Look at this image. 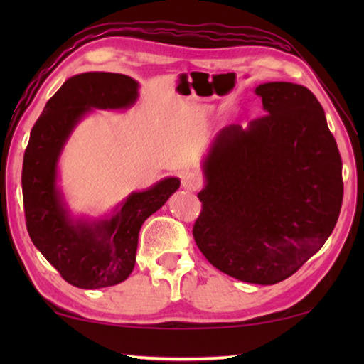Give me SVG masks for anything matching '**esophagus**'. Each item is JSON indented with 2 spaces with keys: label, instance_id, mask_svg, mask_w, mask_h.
Listing matches in <instances>:
<instances>
[{
  "label": "esophagus",
  "instance_id": "34e87169",
  "mask_svg": "<svg viewBox=\"0 0 364 364\" xmlns=\"http://www.w3.org/2000/svg\"><path fill=\"white\" fill-rule=\"evenodd\" d=\"M202 180L197 173H193V171H186V173L181 175V186L188 191H196L197 188H200Z\"/></svg>",
  "mask_w": 364,
  "mask_h": 364
}]
</instances>
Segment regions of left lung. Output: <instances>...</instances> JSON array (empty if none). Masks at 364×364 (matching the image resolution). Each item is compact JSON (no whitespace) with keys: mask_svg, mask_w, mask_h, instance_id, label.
<instances>
[{"mask_svg":"<svg viewBox=\"0 0 364 364\" xmlns=\"http://www.w3.org/2000/svg\"><path fill=\"white\" fill-rule=\"evenodd\" d=\"M255 95L267 115L221 128L202 162L193 234L215 268L268 286L328 241L342 207V159L310 90L269 82Z\"/></svg>","mask_w":364,"mask_h":364,"instance_id":"left-lung-1","label":"left lung"}]
</instances>
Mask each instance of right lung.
<instances>
[{"instance_id": "add662e5", "label": "right lung", "mask_w": 364, "mask_h": 364, "mask_svg": "<svg viewBox=\"0 0 364 364\" xmlns=\"http://www.w3.org/2000/svg\"><path fill=\"white\" fill-rule=\"evenodd\" d=\"M139 83L128 75L86 72L67 80L46 102L23 154L22 194L30 239L69 284L115 286L132 274L139 230L180 188L164 178L132 193L107 217H73L58 186V164L78 122L93 109L120 110L138 100Z\"/></svg>"}]
</instances>
